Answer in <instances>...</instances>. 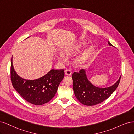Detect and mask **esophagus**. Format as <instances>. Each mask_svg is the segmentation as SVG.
<instances>
[{
  "mask_svg": "<svg viewBox=\"0 0 134 134\" xmlns=\"http://www.w3.org/2000/svg\"><path fill=\"white\" fill-rule=\"evenodd\" d=\"M71 74H72V73H71V72L70 70H66L65 71V75H66V76H71Z\"/></svg>",
  "mask_w": 134,
  "mask_h": 134,
  "instance_id": "esophagus-1",
  "label": "esophagus"
}]
</instances>
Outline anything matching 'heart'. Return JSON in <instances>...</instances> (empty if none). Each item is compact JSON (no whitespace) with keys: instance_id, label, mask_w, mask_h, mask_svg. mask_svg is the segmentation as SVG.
Masks as SVG:
<instances>
[{"instance_id":"b5f03b06","label":"heart","mask_w":134,"mask_h":134,"mask_svg":"<svg viewBox=\"0 0 134 134\" xmlns=\"http://www.w3.org/2000/svg\"><path fill=\"white\" fill-rule=\"evenodd\" d=\"M86 45V42L85 41H82L78 43L75 45L68 46L62 49V54H59L58 56V60L60 62H65L66 58L65 57H71L73 56L76 53L80 50L84 46ZM95 49L94 46L92 45L88 47L87 49L84 51L82 53L77 56L74 59L73 63L75 66L77 67H80L85 64L88 57L94 52Z\"/></svg>"}]
</instances>
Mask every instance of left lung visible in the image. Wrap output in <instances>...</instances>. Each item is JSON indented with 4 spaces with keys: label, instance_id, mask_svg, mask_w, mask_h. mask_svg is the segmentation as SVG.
<instances>
[{
    "label": "left lung",
    "instance_id": "left-lung-1",
    "mask_svg": "<svg viewBox=\"0 0 134 134\" xmlns=\"http://www.w3.org/2000/svg\"><path fill=\"white\" fill-rule=\"evenodd\" d=\"M111 46L112 44L108 41ZM86 70H81L80 72H75L72 75L73 90L76 98L83 104L87 106L95 105L103 102L109 97L115 91L120 78L111 86L100 88L94 86L89 81Z\"/></svg>",
    "mask_w": 134,
    "mask_h": 134
}]
</instances>
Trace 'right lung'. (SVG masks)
<instances>
[{
    "instance_id": "obj_1",
    "label": "right lung",
    "mask_w": 134,
    "mask_h": 134,
    "mask_svg": "<svg viewBox=\"0 0 134 134\" xmlns=\"http://www.w3.org/2000/svg\"><path fill=\"white\" fill-rule=\"evenodd\" d=\"M29 38V37H27ZM63 70H51L36 80H26L14 70L13 56L11 59V81L13 87L25 100L36 105L44 104L55 96L58 87L64 78Z\"/></svg>"
}]
</instances>
